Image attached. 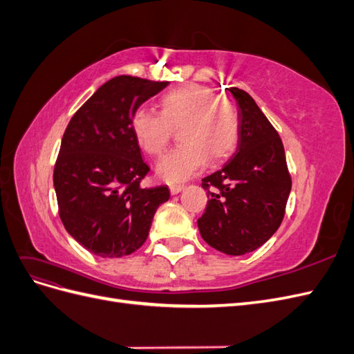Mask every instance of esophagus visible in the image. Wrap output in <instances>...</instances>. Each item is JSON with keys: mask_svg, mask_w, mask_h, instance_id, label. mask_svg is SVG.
Instances as JSON below:
<instances>
[{"mask_svg": "<svg viewBox=\"0 0 354 354\" xmlns=\"http://www.w3.org/2000/svg\"><path fill=\"white\" fill-rule=\"evenodd\" d=\"M183 189H185L183 185H174V186H171V187H169L171 195H177V194H180V192L183 190Z\"/></svg>", "mask_w": 354, "mask_h": 354, "instance_id": "34e87169", "label": "esophagus"}]
</instances>
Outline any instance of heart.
Here are the masks:
<instances>
[{
  "mask_svg": "<svg viewBox=\"0 0 354 354\" xmlns=\"http://www.w3.org/2000/svg\"><path fill=\"white\" fill-rule=\"evenodd\" d=\"M133 131L151 156H160L168 147L171 128H178L181 145L156 167L158 177L177 185L194 177L208 162L229 156L238 143L241 121L236 106L216 97L203 85H186L168 91L160 99V113L138 108L133 113Z\"/></svg>",
  "mask_w": 354,
  "mask_h": 354,
  "instance_id": "heart-1",
  "label": "heart"
}]
</instances>
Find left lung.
<instances>
[{
    "label": "left lung",
    "instance_id": "obj_1",
    "mask_svg": "<svg viewBox=\"0 0 354 354\" xmlns=\"http://www.w3.org/2000/svg\"><path fill=\"white\" fill-rule=\"evenodd\" d=\"M238 104L241 130L236 152L221 169L202 178L216 187L198 220L202 239L227 255L260 248L279 229L291 192L279 134L248 93L227 88Z\"/></svg>",
    "mask_w": 354,
    "mask_h": 354
}]
</instances>
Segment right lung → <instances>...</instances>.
<instances>
[{"label":"right lung","instance_id":"add662e5","mask_svg":"<svg viewBox=\"0 0 354 354\" xmlns=\"http://www.w3.org/2000/svg\"><path fill=\"white\" fill-rule=\"evenodd\" d=\"M168 82L120 75L85 102L62 138L53 183L63 226L94 255H130L147 239L167 186L143 189L149 167L133 113Z\"/></svg>","mask_w":354,"mask_h":354}]
</instances>
